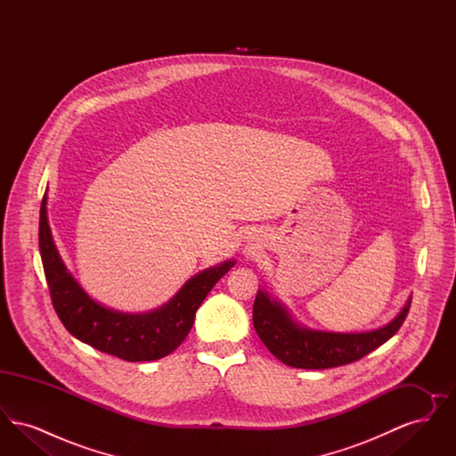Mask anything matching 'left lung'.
Wrapping results in <instances>:
<instances>
[{
  "instance_id": "1",
  "label": "left lung",
  "mask_w": 456,
  "mask_h": 456,
  "mask_svg": "<svg viewBox=\"0 0 456 456\" xmlns=\"http://www.w3.org/2000/svg\"><path fill=\"white\" fill-rule=\"evenodd\" d=\"M411 301L390 323L359 333L323 331L301 325L289 307L260 289L253 305V325L266 348L283 364L299 369H328L359 361L388 342L405 322Z\"/></svg>"
}]
</instances>
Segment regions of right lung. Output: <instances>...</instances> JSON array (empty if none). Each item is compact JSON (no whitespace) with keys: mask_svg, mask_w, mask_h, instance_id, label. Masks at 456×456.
<instances>
[{"mask_svg":"<svg viewBox=\"0 0 456 456\" xmlns=\"http://www.w3.org/2000/svg\"><path fill=\"white\" fill-rule=\"evenodd\" d=\"M39 249L53 305L66 330L90 347L128 362L157 361L183 344L195 323L196 309L212 287L236 265L222 261L205 268L147 313H125L90 297L61 258L47 220V193L39 217Z\"/></svg>","mask_w":456,"mask_h":456,"instance_id":"add662e5","label":"right lung"}]
</instances>
